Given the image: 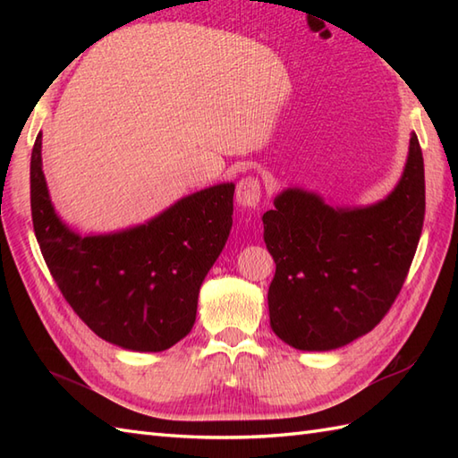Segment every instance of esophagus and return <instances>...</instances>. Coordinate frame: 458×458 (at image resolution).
Masks as SVG:
<instances>
[{"label":"esophagus","instance_id":"obj_1","mask_svg":"<svg viewBox=\"0 0 458 458\" xmlns=\"http://www.w3.org/2000/svg\"><path fill=\"white\" fill-rule=\"evenodd\" d=\"M261 199V182L258 177H244L236 187V200L240 207L251 208L258 207Z\"/></svg>","mask_w":458,"mask_h":458}]
</instances>
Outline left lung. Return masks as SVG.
<instances>
[{
	"label": "left lung",
	"instance_id": "obj_1",
	"mask_svg": "<svg viewBox=\"0 0 458 458\" xmlns=\"http://www.w3.org/2000/svg\"><path fill=\"white\" fill-rule=\"evenodd\" d=\"M264 214L276 261L269 325L297 350L323 352L352 343L386 317L400 295L425 218L420 140L397 187L362 208H333L315 192L287 189Z\"/></svg>",
	"mask_w": 458,
	"mask_h": 458
}]
</instances>
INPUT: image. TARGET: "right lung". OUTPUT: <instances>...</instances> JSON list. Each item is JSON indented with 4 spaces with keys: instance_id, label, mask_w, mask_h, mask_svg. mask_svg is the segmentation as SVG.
Returning a JSON list of instances; mask_svg holds the SVG:
<instances>
[{
    "instance_id": "add662e5",
    "label": "right lung",
    "mask_w": 458,
    "mask_h": 458,
    "mask_svg": "<svg viewBox=\"0 0 458 458\" xmlns=\"http://www.w3.org/2000/svg\"><path fill=\"white\" fill-rule=\"evenodd\" d=\"M43 135L31 153V216L41 254L90 330L135 352H161L191 333L199 291L226 244L234 184L177 200L141 226L82 236L56 216L43 174Z\"/></svg>"
}]
</instances>
